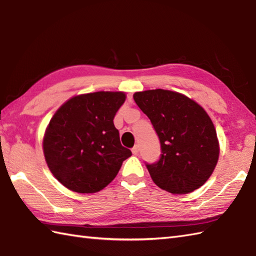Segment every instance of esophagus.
I'll return each instance as SVG.
<instances>
[{"label": "esophagus", "mask_w": 256, "mask_h": 256, "mask_svg": "<svg viewBox=\"0 0 256 256\" xmlns=\"http://www.w3.org/2000/svg\"><path fill=\"white\" fill-rule=\"evenodd\" d=\"M132 154H134V156H137L138 153H139V146L137 144V146H134L132 149Z\"/></svg>", "instance_id": "obj_1"}]
</instances>
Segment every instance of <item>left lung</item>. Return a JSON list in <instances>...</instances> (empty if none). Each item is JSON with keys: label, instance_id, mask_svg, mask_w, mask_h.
Instances as JSON below:
<instances>
[{"label": "left lung", "instance_id": "obj_1", "mask_svg": "<svg viewBox=\"0 0 256 256\" xmlns=\"http://www.w3.org/2000/svg\"><path fill=\"white\" fill-rule=\"evenodd\" d=\"M134 100L160 140V158L146 162L152 180L172 194L200 188L219 158L217 134L207 112L185 95L161 88L137 92Z\"/></svg>", "mask_w": 256, "mask_h": 256}]
</instances>
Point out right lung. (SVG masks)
<instances>
[{
  "label": "right lung",
  "instance_id": "1",
  "mask_svg": "<svg viewBox=\"0 0 256 256\" xmlns=\"http://www.w3.org/2000/svg\"><path fill=\"white\" fill-rule=\"evenodd\" d=\"M124 100L122 92L78 95L51 118L44 138V158L66 188L83 194L100 192L132 156L112 122Z\"/></svg>",
  "mask_w": 256,
  "mask_h": 256
}]
</instances>
